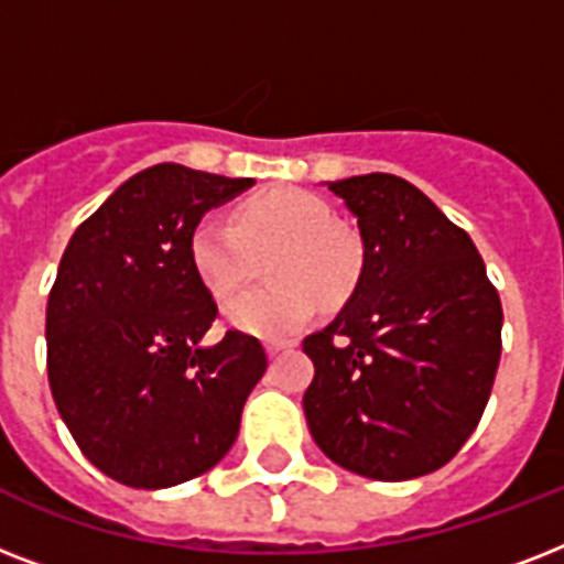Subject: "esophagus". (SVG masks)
Instances as JSON below:
<instances>
[{"label": "esophagus", "instance_id": "34e87169", "mask_svg": "<svg viewBox=\"0 0 564 564\" xmlns=\"http://www.w3.org/2000/svg\"><path fill=\"white\" fill-rule=\"evenodd\" d=\"M295 343H283V339H272V343H265V354L269 357H278L281 351H286V348H292Z\"/></svg>", "mask_w": 564, "mask_h": 564}]
</instances>
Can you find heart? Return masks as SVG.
Listing matches in <instances>:
<instances>
[{
  "instance_id": "heart-1",
  "label": "heart",
  "mask_w": 564,
  "mask_h": 564,
  "mask_svg": "<svg viewBox=\"0 0 564 564\" xmlns=\"http://www.w3.org/2000/svg\"><path fill=\"white\" fill-rule=\"evenodd\" d=\"M265 260L269 286L230 301L225 316L257 336H283L313 318L316 307H336L362 272V246L354 230L334 221V210L304 189L251 195L234 221L204 219L189 237V263L213 299L246 290Z\"/></svg>"
}]
</instances>
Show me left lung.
<instances>
[{
  "mask_svg": "<svg viewBox=\"0 0 564 564\" xmlns=\"http://www.w3.org/2000/svg\"><path fill=\"white\" fill-rule=\"evenodd\" d=\"M327 189L357 219L362 272L339 316L304 339L307 427L348 471L412 480L451 463L489 403L498 290L471 237L410 181L371 172Z\"/></svg>",
  "mask_w": 564,
  "mask_h": 564,
  "instance_id": "left-lung-1",
  "label": "left lung"
}]
</instances>
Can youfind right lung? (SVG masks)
I'll return each mask as SVG.
<instances>
[{"mask_svg": "<svg viewBox=\"0 0 564 564\" xmlns=\"http://www.w3.org/2000/svg\"><path fill=\"white\" fill-rule=\"evenodd\" d=\"M251 184L158 163L82 221L61 257L48 386L75 445L122 486L187 482L237 442L265 351L239 330L202 345L219 310L189 263V237Z\"/></svg>", "mask_w": 564, "mask_h": 564, "instance_id": "1", "label": "right lung"}]
</instances>
